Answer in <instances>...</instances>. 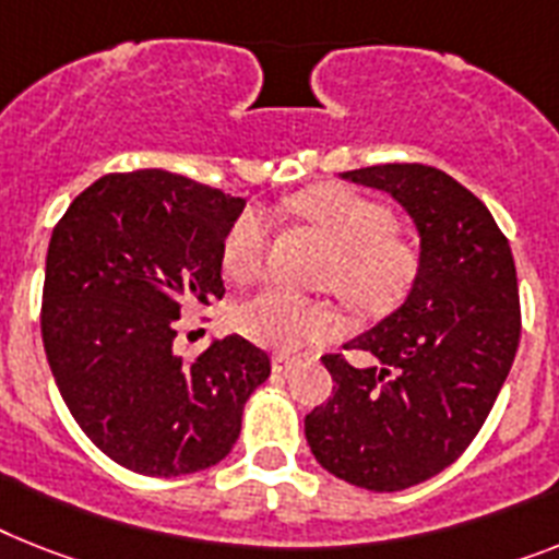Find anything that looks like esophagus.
Returning a JSON list of instances; mask_svg holds the SVG:
<instances>
[{"label": "esophagus", "instance_id": "obj_1", "mask_svg": "<svg viewBox=\"0 0 559 559\" xmlns=\"http://www.w3.org/2000/svg\"><path fill=\"white\" fill-rule=\"evenodd\" d=\"M299 359L297 357H288V354H274V359H271V368H274V373H288L290 368H297Z\"/></svg>", "mask_w": 559, "mask_h": 559}]
</instances>
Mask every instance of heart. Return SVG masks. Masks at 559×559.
<instances>
[{"label": "heart", "mask_w": 559, "mask_h": 559, "mask_svg": "<svg viewBox=\"0 0 559 559\" xmlns=\"http://www.w3.org/2000/svg\"><path fill=\"white\" fill-rule=\"evenodd\" d=\"M290 214L306 219L334 246L322 283L357 311L380 313L408 294L417 276V253L394 234V214L382 202L343 186H320L297 193ZM269 248V223L257 207L234 219L223 242V271L230 283L257 280ZM237 329L276 352H302L340 331V317L325 302L269 288L246 299L234 313Z\"/></svg>", "instance_id": "1"}]
</instances>
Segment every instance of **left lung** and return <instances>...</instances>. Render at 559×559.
Listing matches in <instances>:
<instances>
[{
	"label": "left lung",
	"mask_w": 559,
	"mask_h": 559,
	"mask_svg": "<svg viewBox=\"0 0 559 559\" xmlns=\"http://www.w3.org/2000/svg\"><path fill=\"white\" fill-rule=\"evenodd\" d=\"M345 182L391 193L419 234L408 297L322 362L329 403L306 417L317 463L368 491H403L449 468L486 423L520 343L518 269L509 239L468 188L428 165L345 170Z\"/></svg>",
	"instance_id": "obj_1"
}]
</instances>
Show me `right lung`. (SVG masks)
<instances>
[{"instance_id":"1","label":"right lung","mask_w":559,"mask_h":559,"mask_svg":"<svg viewBox=\"0 0 559 559\" xmlns=\"http://www.w3.org/2000/svg\"><path fill=\"white\" fill-rule=\"evenodd\" d=\"M246 200L159 168L108 174L50 234L41 343L64 405L96 449L145 477L219 463L269 354L230 334L186 362V302L223 299V242Z\"/></svg>"}]
</instances>
